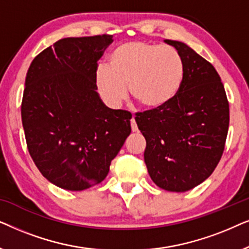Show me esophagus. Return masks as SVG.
<instances>
[{
	"mask_svg": "<svg viewBox=\"0 0 249 249\" xmlns=\"http://www.w3.org/2000/svg\"><path fill=\"white\" fill-rule=\"evenodd\" d=\"M130 124H131V130L132 131H134V132L138 131V127H137V124H136V121H135V118H132L130 120Z\"/></svg>",
	"mask_w": 249,
	"mask_h": 249,
	"instance_id": "obj_1",
	"label": "esophagus"
}]
</instances>
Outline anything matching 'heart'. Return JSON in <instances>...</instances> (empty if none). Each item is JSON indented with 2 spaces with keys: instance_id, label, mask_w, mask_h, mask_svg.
<instances>
[{
  "instance_id": "obj_1",
  "label": "heart",
  "mask_w": 249,
  "mask_h": 249,
  "mask_svg": "<svg viewBox=\"0 0 249 249\" xmlns=\"http://www.w3.org/2000/svg\"><path fill=\"white\" fill-rule=\"evenodd\" d=\"M185 64L175 47L142 40L122 43L95 71V84L107 107L118 108L131 96L146 110L165 107L179 94Z\"/></svg>"
}]
</instances>
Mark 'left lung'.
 <instances>
[{
    "label": "left lung",
    "instance_id": "obj_1",
    "mask_svg": "<svg viewBox=\"0 0 249 249\" xmlns=\"http://www.w3.org/2000/svg\"><path fill=\"white\" fill-rule=\"evenodd\" d=\"M181 55L185 79L179 94L161 110L136 113L146 139L144 160L160 188L182 193L215 170L229 128V102L214 67L185 43L165 39Z\"/></svg>",
    "mask_w": 249,
    "mask_h": 249
}]
</instances>
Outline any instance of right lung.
<instances>
[{
    "label": "right lung",
    "mask_w": 249,
    "mask_h": 249,
    "mask_svg": "<svg viewBox=\"0 0 249 249\" xmlns=\"http://www.w3.org/2000/svg\"><path fill=\"white\" fill-rule=\"evenodd\" d=\"M112 35L68 37L40 52L27 71L21 119L29 154L53 185L84 190L107 176L130 135L131 113L102 102L97 61Z\"/></svg>",
    "instance_id": "add662e5"
}]
</instances>
